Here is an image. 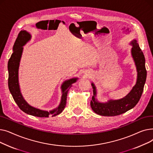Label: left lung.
<instances>
[{
	"mask_svg": "<svg viewBox=\"0 0 153 153\" xmlns=\"http://www.w3.org/2000/svg\"><path fill=\"white\" fill-rule=\"evenodd\" d=\"M130 45H132L131 56L138 72L136 84L130 93L125 97L119 100H109L107 102L102 103L96 99L97 90L94 84L92 83L94 95L91 101V107L95 113L99 115L112 117L121 115L133 108L141 98L147 75L145 68V58L136 39H133Z\"/></svg>",
	"mask_w": 153,
	"mask_h": 153,
	"instance_id": "1",
	"label": "left lung"
}]
</instances>
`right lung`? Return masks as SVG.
Instances as JSON below:
<instances>
[{
	"instance_id": "add662e5",
	"label": "right lung",
	"mask_w": 153,
	"mask_h": 153,
	"mask_svg": "<svg viewBox=\"0 0 153 153\" xmlns=\"http://www.w3.org/2000/svg\"><path fill=\"white\" fill-rule=\"evenodd\" d=\"M31 39V35L25 30H22L18 35L13 47V53L8 62L9 79L8 85L12 97L19 107L25 113L38 117H54L61 114L66 105L67 95L72 84L76 82L78 78H72L64 81L61 85L62 96L59 106L50 111L42 110L30 105L23 99L19 83V68L23 52V46Z\"/></svg>"
}]
</instances>
